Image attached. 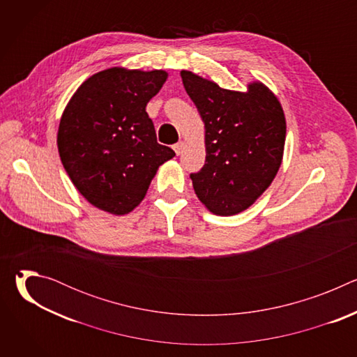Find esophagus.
<instances>
[{
	"instance_id": "1",
	"label": "esophagus",
	"mask_w": 357,
	"mask_h": 357,
	"mask_svg": "<svg viewBox=\"0 0 357 357\" xmlns=\"http://www.w3.org/2000/svg\"><path fill=\"white\" fill-rule=\"evenodd\" d=\"M183 148H185V142H182V141L174 145V151L176 152V155H181V154H182V152H183Z\"/></svg>"
}]
</instances>
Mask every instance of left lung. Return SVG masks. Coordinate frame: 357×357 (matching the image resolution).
<instances>
[{
  "label": "left lung",
  "instance_id": "8db88e82",
  "mask_svg": "<svg viewBox=\"0 0 357 357\" xmlns=\"http://www.w3.org/2000/svg\"><path fill=\"white\" fill-rule=\"evenodd\" d=\"M181 77L205 123L206 161L190 174L195 193L212 213L237 215L263 195L280 169L287 134L282 107L260 82L241 93L189 70Z\"/></svg>",
  "mask_w": 357,
  "mask_h": 357
}]
</instances>
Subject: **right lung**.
Instances as JSON below:
<instances>
[{
  "mask_svg": "<svg viewBox=\"0 0 357 357\" xmlns=\"http://www.w3.org/2000/svg\"><path fill=\"white\" fill-rule=\"evenodd\" d=\"M165 70L112 68L90 76L68 103L58 131L63 168L93 206L127 215L144 199L160 165L175 152L157 142L148 101Z\"/></svg>",
  "mask_w": 357,
  "mask_h": 357,
  "instance_id": "add662e5",
  "label": "right lung"
}]
</instances>
